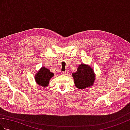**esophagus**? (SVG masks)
I'll list each match as a JSON object with an SVG mask.
<instances>
[{
	"label": "esophagus",
	"instance_id": "34e87169",
	"mask_svg": "<svg viewBox=\"0 0 130 130\" xmlns=\"http://www.w3.org/2000/svg\"><path fill=\"white\" fill-rule=\"evenodd\" d=\"M62 73L63 75H68V71H63V72H62Z\"/></svg>",
	"mask_w": 130,
	"mask_h": 130
}]
</instances>
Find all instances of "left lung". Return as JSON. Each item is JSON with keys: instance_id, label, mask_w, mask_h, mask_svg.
<instances>
[{"instance_id": "1", "label": "left lung", "mask_w": 130, "mask_h": 130, "mask_svg": "<svg viewBox=\"0 0 130 130\" xmlns=\"http://www.w3.org/2000/svg\"><path fill=\"white\" fill-rule=\"evenodd\" d=\"M72 75L75 86L80 89L92 86L95 80V75L92 69L84 63L79 65L77 71Z\"/></svg>"}]
</instances>
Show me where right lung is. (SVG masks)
<instances>
[{"label":"right lung","mask_w":130,"mask_h":130,"mask_svg":"<svg viewBox=\"0 0 130 130\" xmlns=\"http://www.w3.org/2000/svg\"><path fill=\"white\" fill-rule=\"evenodd\" d=\"M54 74L51 73L49 69L45 67L41 69L35 76V80L37 83L40 86L46 87L49 83L50 79Z\"/></svg>","instance_id":"obj_1"}]
</instances>
